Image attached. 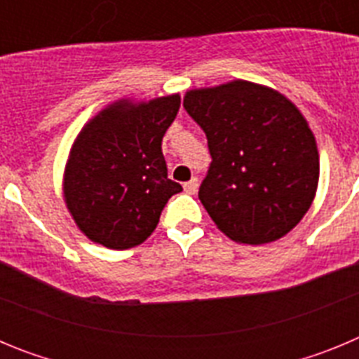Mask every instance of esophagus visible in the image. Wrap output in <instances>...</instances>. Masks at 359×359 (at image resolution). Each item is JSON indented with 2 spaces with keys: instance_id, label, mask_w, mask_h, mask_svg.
<instances>
[{
  "instance_id": "obj_1",
  "label": "esophagus",
  "mask_w": 359,
  "mask_h": 359,
  "mask_svg": "<svg viewBox=\"0 0 359 359\" xmlns=\"http://www.w3.org/2000/svg\"><path fill=\"white\" fill-rule=\"evenodd\" d=\"M198 187H199L198 177H192V180H190V182H187L185 185H183V189H185V192H187V194L194 196L196 192H198Z\"/></svg>"
}]
</instances>
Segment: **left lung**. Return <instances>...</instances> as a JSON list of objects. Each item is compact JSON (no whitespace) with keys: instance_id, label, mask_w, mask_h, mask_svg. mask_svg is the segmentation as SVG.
Here are the masks:
<instances>
[{"instance_id":"8db88e82","label":"left lung","mask_w":359,"mask_h":359,"mask_svg":"<svg viewBox=\"0 0 359 359\" xmlns=\"http://www.w3.org/2000/svg\"><path fill=\"white\" fill-rule=\"evenodd\" d=\"M183 107L207 135L212 163L199 199L215 226L241 244H266L309 210L320 177L309 123L273 88L231 81L189 90Z\"/></svg>"}]
</instances>
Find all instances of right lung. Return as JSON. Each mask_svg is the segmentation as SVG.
Wrapping results in <instances>:
<instances>
[{"label":"right lung","mask_w":359,"mask_h":359,"mask_svg":"<svg viewBox=\"0 0 359 359\" xmlns=\"http://www.w3.org/2000/svg\"><path fill=\"white\" fill-rule=\"evenodd\" d=\"M180 95L135 102L120 98L86 122L69 149L62 194L79 230L109 250L135 248L151 236L170 196L182 185L167 177L165 131Z\"/></svg>","instance_id":"1"}]
</instances>
